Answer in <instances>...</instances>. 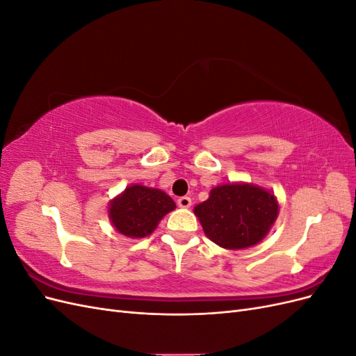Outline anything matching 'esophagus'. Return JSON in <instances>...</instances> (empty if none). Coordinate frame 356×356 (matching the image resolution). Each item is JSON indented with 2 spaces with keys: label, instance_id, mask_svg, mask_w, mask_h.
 Here are the masks:
<instances>
[{
  "label": "esophagus",
  "instance_id": "1",
  "mask_svg": "<svg viewBox=\"0 0 356 356\" xmlns=\"http://www.w3.org/2000/svg\"><path fill=\"white\" fill-rule=\"evenodd\" d=\"M178 207L179 208H190L191 207V199L188 196H184V197H179L178 199Z\"/></svg>",
  "mask_w": 356,
  "mask_h": 356
}]
</instances>
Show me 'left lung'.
I'll use <instances>...</instances> for the list:
<instances>
[{
  "label": "left lung",
  "instance_id": "left-lung-1",
  "mask_svg": "<svg viewBox=\"0 0 356 356\" xmlns=\"http://www.w3.org/2000/svg\"><path fill=\"white\" fill-rule=\"evenodd\" d=\"M195 213L208 239L236 251L266 238L279 215V202L272 190L252 182H227L213 187Z\"/></svg>",
  "mask_w": 356,
  "mask_h": 356
}]
</instances>
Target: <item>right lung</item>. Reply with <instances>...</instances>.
<instances>
[{
	"label": "right lung",
	"instance_id": "add662e5",
	"mask_svg": "<svg viewBox=\"0 0 356 356\" xmlns=\"http://www.w3.org/2000/svg\"><path fill=\"white\" fill-rule=\"evenodd\" d=\"M175 208V202L163 190L131 184L110 200L108 218L120 234L141 239L152 234L161 218Z\"/></svg>",
	"mask_w": 356,
	"mask_h": 356
}]
</instances>
